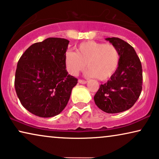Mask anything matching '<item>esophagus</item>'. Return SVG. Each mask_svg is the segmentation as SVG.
Here are the masks:
<instances>
[{
  "label": "esophagus",
  "instance_id": "esophagus-1",
  "mask_svg": "<svg viewBox=\"0 0 159 159\" xmlns=\"http://www.w3.org/2000/svg\"><path fill=\"white\" fill-rule=\"evenodd\" d=\"M78 82H79L80 84H86L87 82V81H85V80H78Z\"/></svg>",
  "mask_w": 159,
  "mask_h": 159
}]
</instances>
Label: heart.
Instances as JSON below:
<instances>
[{
    "label": "heart",
    "instance_id": "b5f03b06",
    "mask_svg": "<svg viewBox=\"0 0 159 159\" xmlns=\"http://www.w3.org/2000/svg\"><path fill=\"white\" fill-rule=\"evenodd\" d=\"M119 53L116 46L110 43L87 41L77 48V52L68 51L65 53L66 69L72 75L88 67L86 75L97 77L101 81L108 80L116 72L119 64Z\"/></svg>",
    "mask_w": 159,
    "mask_h": 159
}]
</instances>
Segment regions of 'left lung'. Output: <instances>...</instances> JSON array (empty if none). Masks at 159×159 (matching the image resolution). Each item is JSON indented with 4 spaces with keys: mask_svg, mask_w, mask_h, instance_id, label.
I'll use <instances>...</instances> for the list:
<instances>
[{
    "mask_svg": "<svg viewBox=\"0 0 159 159\" xmlns=\"http://www.w3.org/2000/svg\"><path fill=\"white\" fill-rule=\"evenodd\" d=\"M106 40L118 49V69L106 83L101 84L94 96L100 109L108 114L123 112L132 107L142 91V65L133 47L118 38Z\"/></svg>",
    "mask_w": 159,
    "mask_h": 159,
    "instance_id": "obj_1",
    "label": "left lung"
}]
</instances>
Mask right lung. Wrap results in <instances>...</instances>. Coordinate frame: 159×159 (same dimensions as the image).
<instances>
[{
    "label": "right lung",
    "mask_w": 159,
    "mask_h": 159,
    "mask_svg": "<svg viewBox=\"0 0 159 159\" xmlns=\"http://www.w3.org/2000/svg\"><path fill=\"white\" fill-rule=\"evenodd\" d=\"M69 43L64 38H47L30 46L19 58L15 90L21 105L36 116L48 118L59 114L77 84L65 65Z\"/></svg>",
    "instance_id": "add662e5"
}]
</instances>
